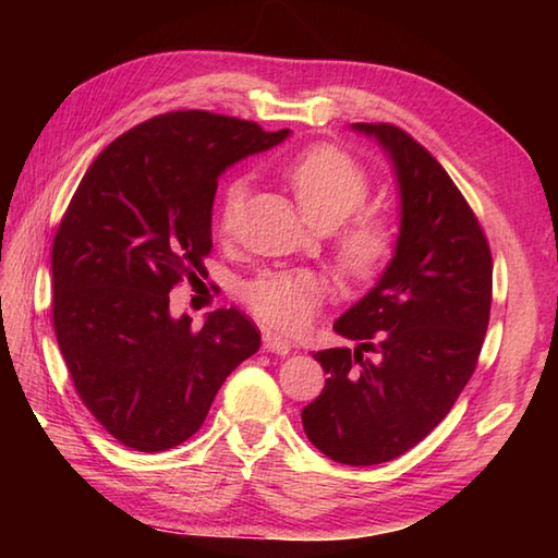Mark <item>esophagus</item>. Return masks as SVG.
<instances>
[{
  "mask_svg": "<svg viewBox=\"0 0 558 558\" xmlns=\"http://www.w3.org/2000/svg\"><path fill=\"white\" fill-rule=\"evenodd\" d=\"M264 350L266 352H272V354H280V357H286V354H290L292 345L288 340H282L280 336L276 333H266L264 336Z\"/></svg>",
  "mask_w": 558,
  "mask_h": 558,
  "instance_id": "1",
  "label": "esophagus"
}]
</instances>
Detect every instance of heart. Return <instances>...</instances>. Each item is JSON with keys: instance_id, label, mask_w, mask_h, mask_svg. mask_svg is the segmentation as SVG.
Returning a JSON list of instances; mask_svg holds the SVG:
<instances>
[{"instance_id": "heart-1", "label": "heart", "mask_w": 558, "mask_h": 558, "mask_svg": "<svg viewBox=\"0 0 558 558\" xmlns=\"http://www.w3.org/2000/svg\"><path fill=\"white\" fill-rule=\"evenodd\" d=\"M286 180L294 198L318 228H336L357 210L369 194V177L362 165L348 153L333 146H316L292 158ZM246 201V182L232 180L222 192L218 230L234 234ZM390 230L381 218H360L338 242L340 268L354 278H366L381 268L390 254ZM326 280L310 270H278L266 272L246 288V302L252 312L282 330H300L312 322L318 304L326 298Z\"/></svg>"}]
</instances>
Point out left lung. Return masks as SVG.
I'll list each match as a JSON object with an SVG mask.
<instances>
[{
  "mask_svg": "<svg viewBox=\"0 0 558 558\" xmlns=\"http://www.w3.org/2000/svg\"><path fill=\"white\" fill-rule=\"evenodd\" d=\"M384 150L398 189L393 256L333 330L357 348L314 352L326 386L304 434L342 465H378L417 446L453 408L492 310V252L448 172L390 124H350Z\"/></svg>",
  "mask_w": 558,
  "mask_h": 558,
  "instance_id": "obj_1",
  "label": "left lung"
}]
</instances>
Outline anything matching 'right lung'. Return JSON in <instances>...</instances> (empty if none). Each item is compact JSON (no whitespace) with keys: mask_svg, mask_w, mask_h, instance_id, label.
I'll return each instance as SVG.
<instances>
[{"mask_svg":"<svg viewBox=\"0 0 558 558\" xmlns=\"http://www.w3.org/2000/svg\"><path fill=\"white\" fill-rule=\"evenodd\" d=\"M288 136L170 112L114 138L83 174L52 244V322L83 405L120 444L160 453L186 441L260 348L236 310L192 330L186 314H170V290L206 272L218 177Z\"/></svg>","mask_w":558,"mask_h":558,"instance_id":"add662e5","label":"right lung"}]
</instances>
